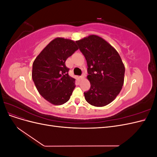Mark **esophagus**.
<instances>
[{
	"label": "esophagus",
	"instance_id": "34e87169",
	"mask_svg": "<svg viewBox=\"0 0 157 157\" xmlns=\"http://www.w3.org/2000/svg\"><path fill=\"white\" fill-rule=\"evenodd\" d=\"M84 74H82L81 76H80V80H82V79H84Z\"/></svg>",
	"mask_w": 157,
	"mask_h": 157
}]
</instances>
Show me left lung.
Wrapping results in <instances>:
<instances>
[{
	"mask_svg": "<svg viewBox=\"0 0 157 157\" xmlns=\"http://www.w3.org/2000/svg\"><path fill=\"white\" fill-rule=\"evenodd\" d=\"M86 58L90 88L84 98L90 105L103 107L112 102L124 84L125 67L117 51L97 35L76 41Z\"/></svg>",
	"mask_w": 157,
	"mask_h": 157,
	"instance_id": "8db88e82",
	"label": "left lung"
}]
</instances>
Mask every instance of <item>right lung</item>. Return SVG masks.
<instances>
[{"label": "right lung", "instance_id": "obj_1", "mask_svg": "<svg viewBox=\"0 0 157 157\" xmlns=\"http://www.w3.org/2000/svg\"><path fill=\"white\" fill-rule=\"evenodd\" d=\"M78 49L73 40L56 38L33 62L32 78L38 92L54 105L69 101L75 88V79L69 75L65 61Z\"/></svg>", "mask_w": 157, "mask_h": 157}]
</instances>
